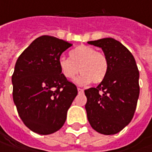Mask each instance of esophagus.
<instances>
[{
    "label": "esophagus",
    "mask_w": 152,
    "mask_h": 152,
    "mask_svg": "<svg viewBox=\"0 0 152 152\" xmlns=\"http://www.w3.org/2000/svg\"><path fill=\"white\" fill-rule=\"evenodd\" d=\"M78 91H79V93H83V92H84V90L81 89V88H78Z\"/></svg>",
    "instance_id": "esophagus-1"
}]
</instances>
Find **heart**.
<instances>
[{"mask_svg": "<svg viewBox=\"0 0 152 152\" xmlns=\"http://www.w3.org/2000/svg\"><path fill=\"white\" fill-rule=\"evenodd\" d=\"M70 58L61 56L58 60L61 74L67 79H73L79 72L82 74L76 79L79 85L102 82L108 71V61L102 52L94 47L80 45L70 51Z\"/></svg>", "mask_w": 152, "mask_h": 152, "instance_id": "1", "label": "heart"}]
</instances>
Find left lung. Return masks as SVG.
I'll use <instances>...</instances> for the list:
<instances>
[{
  "label": "left lung",
  "mask_w": 152,
  "mask_h": 152,
  "mask_svg": "<svg viewBox=\"0 0 152 152\" xmlns=\"http://www.w3.org/2000/svg\"><path fill=\"white\" fill-rule=\"evenodd\" d=\"M101 47L108 61L105 79L85 90V110L91 126L102 134H115L134 117L140 95L137 65L131 52L119 41L104 38L88 41Z\"/></svg>",
  "instance_id": "obj_1"
}]
</instances>
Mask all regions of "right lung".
Returning <instances> with one entry per match:
<instances>
[{
    "label": "right lung",
    "instance_id": "add662e5",
    "mask_svg": "<svg viewBox=\"0 0 152 152\" xmlns=\"http://www.w3.org/2000/svg\"><path fill=\"white\" fill-rule=\"evenodd\" d=\"M72 46L49 35L35 39L19 56L12 76V97L23 124L39 134H50L63 126L78 94L76 85L61 73L58 60Z\"/></svg>",
    "mask_w": 152,
    "mask_h": 152
}]
</instances>
